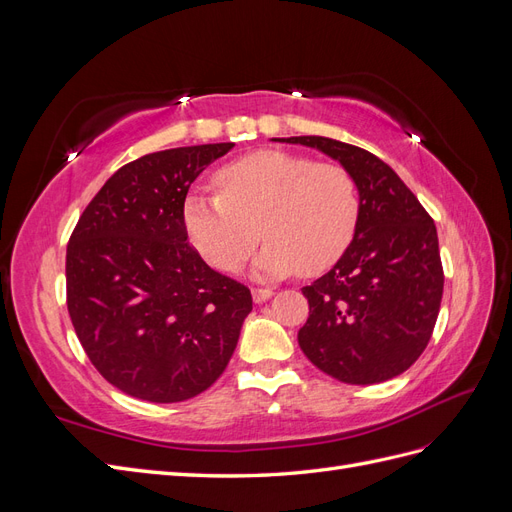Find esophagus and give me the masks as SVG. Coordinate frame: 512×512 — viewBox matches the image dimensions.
Masks as SVG:
<instances>
[{
    "label": "esophagus",
    "instance_id": "34e87169",
    "mask_svg": "<svg viewBox=\"0 0 512 512\" xmlns=\"http://www.w3.org/2000/svg\"><path fill=\"white\" fill-rule=\"evenodd\" d=\"M252 297H254L256 303H262V301H267V299L273 297V290L271 288H254Z\"/></svg>",
    "mask_w": 512,
    "mask_h": 512
}]
</instances>
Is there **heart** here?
<instances>
[{
    "label": "heart",
    "mask_w": 512,
    "mask_h": 512,
    "mask_svg": "<svg viewBox=\"0 0 512 512\" xmlns=\"http://www.w3.org/2000/svg\"><path fill=\"white\" fill-rule=\"evenodd\" d=\"M215 183L220 194L185 196L183 226L196 252L224 273L243 267L260 232L267 245L254 265L258 277L322 273L359 226V185L342 164L262 149L222 166Z\"/></svg>",
    "instance_id": "obj_1"
}]
</instances>
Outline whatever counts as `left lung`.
Instances as JSON below:
<instances>
[{
  "instance_id": "8db88e82",
  "label": "left lung",
  "mask_w": 512,
  "mask_h": 512,
  "mask_svg": "<svg viewBox=\"0 0 512 512\" xmlns=\"http://www.w3.org/2000/svg\"><path fill=\"white\" fill-rule=\"evenodd\" d=\"M284 141L327 153L350 170L361 194V218L348 250L303 288L309 318L299 331L301 350L346 384L404 374L427 348L440 312L444 271L436 224L374 153L324 136Z\"/></svg>"
}]
</instances>
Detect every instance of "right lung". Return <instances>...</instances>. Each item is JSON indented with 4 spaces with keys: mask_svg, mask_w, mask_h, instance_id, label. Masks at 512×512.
Returning <instances> with one entry per match:
<instances>
[{
    "mask_svg": "<svg viewBox=\"0 0 512 512\" xmlns=\"http://www.w3.org/2000/svg\"><path fill=\"white\" fill-rule=\"evenodd\" d=\"M235 143L147 153L85 207L66 252L68 312L100 374L126 395L175 404L222 376L252 292L188 243L183 203Z\"/></svg>",
    "mask_w": 512,
    "mask_h": 512,
    "instance_id": "right-lung-1",
    "label": "right lung"
}]
</instances>
